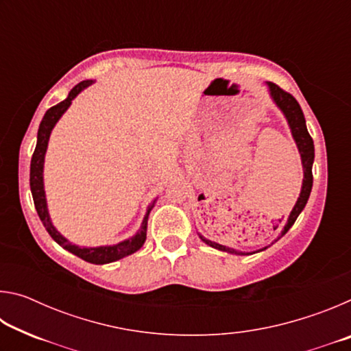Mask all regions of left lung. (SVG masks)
I'll return each instance as SVG.
<instances>
[{
	"label": "left lung",
	"mask_w": 351,
	"mask_h": 351,
	"mask_svg": "<svg viewBox=\"0 0 351 351\" xmlns=\"http://www.w3.org/2000/svg\"><path fill=\"white\" fill-rule=\"evenodd\" d=\"M268 86H269V93H271L272 100H274L276 105L282 110L285 117H287V121L289 123V128H291V133H293V138L295 141L297 148H299V153H300V158H302V165H304V182H302L300 197H299V199H297L294 209L291 210L289 218H288L287 224H285L282 234L278 235V239H282V237L288 232L291 226L294 224L297 217L300 215V212L304 210V207L306 206V201H308V198H310L311 187H313L314 142H313V138L306 130L304 111H302L299 102H297V100L293 96H291L289 93L283 91L280 86L276 85V83L268 82ZM201 240H203L206 245H209V246L215 247V249H219V251L230 252V254H239V255H247L249 254V252H239V251H235V249H230V247H226L223 245H218V243L207 240V239H204V237H201ZM260 251H263V249H260Z\"/></svg>",
	"instance_id": "1"
}]
</instances>
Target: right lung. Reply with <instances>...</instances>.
Masks as SVG:
<instances>
[{
    "label": "right lung",
    "instance_id": "obj_1",
    "mask_svg": "<svg viewBox=\"0 0 351 351\" xmlns=\"http://www.w3.org/2000/svg\"><path fill=\"white\" fill-rule=\"evenodd\" d=\"M91 83H93V80L80 82L79 85H75L73 90L69 91L68 97L64 99L63 102L51 106V108L46 111L43 121H41V123H40L38 134H37V147H35L32 159H31V192H32L35 209H37L41 223H43V226L46 228L47 234H49L52 239L58 243V245L66 249V251H69L71 254L80 257L82 260L90 261V263H94V265H105V263H111V261L121 260L123 257H127V255H132L142 247V245H144L145 239H147L148 213H150V210L153 209L154 201L152 203V206H148L139 232L134 237H132V239L117 243V245H114V246L80 247V246L71 245V243L64 239L63 235H60V232H58V230L54 228V224H52L51 218H49V213H47L46 195H45V187H43L45 154H46L47 141H49L52 128H54V125L58 122V119L62 117L63 112L69 108L71 102H73V99L77 96V94H79L82 90H85L86 86H90Z\"/></svg>",
    "mask_w": 351,
    "mask_h": 351
}]
</instances>
